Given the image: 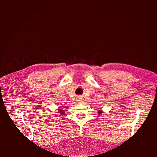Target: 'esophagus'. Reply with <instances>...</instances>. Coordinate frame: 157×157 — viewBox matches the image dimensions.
I'll use <instances>...</instances> for the list:
<instances>
[{"mask_svg": "<svg viewBox=\"0 0 157 157\" xmlns=\"http://www.w3.org/2000/svg\"><path fill=\"white\" fill-rule=\"evenodd\" d=\"M82 98H78V101H81L82 102Z\"/></svg>", "mask_w": 157, "mask_h": 157, "instance_id": "1", "label": "esophagus"}]
</instances>
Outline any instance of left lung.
Listing matches in <instances>:
<instances>
[{"instance_id": "obj_1", "label": "left lung", "mask_w": 157, "mask_h": 157, "mask_svg": "<svg viewBox=\"0 0 157 157\" xmlns=\"http://www.w3.org/2000/svg\"><path fill=\"white\" fill-rule=\"evenodd\" d=\"M99 113V115H101V111H99V113Z\"/></svg>"}]
</instances>
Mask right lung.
<instances>
[{"label": "right lung", "mask_w": 157, "mask_h": 157, "mask_svg": "<svg viewBox=\"0 0 157 157\" xmlns=\"http://www.w3.org/2000/svg\"><path fill=\"white\" fill-rule=\"evenodd\" d=\"M59 111V113L60 114H62V115H64V111L63 110H62V109H59V111Z\"/></svg>", "instance_id": "right-lung-1"}]
</instances>
